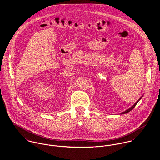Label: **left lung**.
Masks as SVG:
<instances>
[{
	"label": "left lung",
	"instance_id": "obj_1",
	"mask_svg": "<svg viewBox=\"0 0 160 160\" xmlns=\"http://www.w3.org/2000/svg\"><path fill=\"white\" fill-rule=\"evenodd\" d=\"M142 97H143V95H142V97H141V98H139V100H138L137 102H135V103H134V104H133V105H132L131 107H130L129 109H128L127 110L125 111L124 112H122V113H121V114H127V113L129 112L130 111H131V110H132V109H133V108H134L136 106V105L137 104V103H138V102H139V100H141V99L142 98Z\"/></svg>",
	"mask_w": 160,
	"mask_h": 160
}]
</instances>
